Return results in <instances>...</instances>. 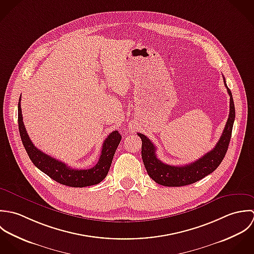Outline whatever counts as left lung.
<instances>
[{"instance_id": "8db88e82", "label": "left lung", "mask_w": 254, "mask_h": 254, "mask_svg": "<svg viewBox=\"0 0 254 254\" xmlns=\"http://www.w3.org/2000/svg\"><path fill=\"white\" fill-rule=\"evenodd\" d=\"M224 83L230 95V114L224 131L216 146L195 162L185 166H172L163 163L157 158L156 147L152 141L142 133L137 135L142 140L141 156L145 169L154 182L165 187H183L200 181L214 172L223 161L232 136L234 121L236 117L235 104L231 90L228 88L225 77Z\"/></svg>"}]
</instances>
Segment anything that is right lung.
I'll use <instances>...</instances> for the list:
<instances>
[{"mask_svg":"<svg viewBox=\"0 0 254 254\" xmlns=\"http://www.w3.org/2000/svg\"><path fill=\"white\" fill-rule=\"evenodd\" d=\"M18 129L23 146L32 163L52 180L71 188H84L101 183L110 170L113 157L122 139V135L118 130L111 132L103 143L101 155L97 164L91 169L77 170L66 166V164L40 151L34 146L22 121L20 98L18 102Z\"/></svg>","mask_w":254,"mask_h":254,"instance_id":"1","label":"right lung"}]
</instances>
